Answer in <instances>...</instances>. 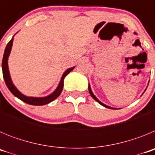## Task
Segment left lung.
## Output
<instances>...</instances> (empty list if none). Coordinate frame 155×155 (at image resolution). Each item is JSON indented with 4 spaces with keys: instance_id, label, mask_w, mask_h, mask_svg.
Instances as JSON below:
<instances>
[{
    "instance_id": "8db88e82",
    "label": "left lung",
    "mask_w": 155,
    "mask_h": 155,
    "mask_svg": "<svg viewBox=\"0 0 155 155\" xmlns=\"http://www.w3.org/2000/svg\"><path fill=\"white\" fill-rule=\"evenodd\" d=\"M135 34H137L136 32H135ZM88 91H89V93H90V94H91V96L93 98H94V100H95V101H97V102H98V103L100 104V105H103L104 107H105V108H109V109H115L114 108H112V107H110V106H108V105H105V104H103L102 103V102H101L99 101V100L98 99V98H96V97L94 96V94H93L92 93V91H91V87H90V85H88Z\"/></svg>"
}]
</instances>
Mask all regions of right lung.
<instances>
[{"instance_id":"1","label":"right lung","mask_w":155,"mask_h":155,"mask_svg":"<svg viewBox=\"0 0 155 155\" xmlns=\"http://www.w3.org/2000/svg\"><path fill=\"white\" fill-rule=\"evenodd\" d=\"M13 39L14 38L12 37V39L9 41L8 44H7L6 48H5V53H4V57H3V61H2V71H3V77H4V79H5V84H6L7 87H8V89L10 90L11 92L15 95V97H17L18 98H19L20 100H21L22 102H25L27 104H29V105H46V104L50 103L52 101H53L54 99L57 98V97L61 94V93L62 92L63 87H64V79L68 74L71 72V71H73L74 69V68H71L68 69L65 71L63 74L62 78H61V82L59 84L58 87H57V89L53 91L52 94H50V95H48L46 97H42V98H35V97H27L24 94H21L18 90L15 87V86L14 85V84L12 83V81L11 79L10 73H9V70H8V57H9V54L11 53V50H12V46L13 44Z\"/></svg>"}]
</instances>
